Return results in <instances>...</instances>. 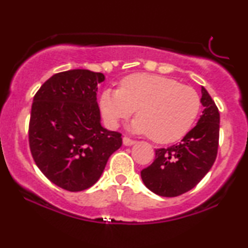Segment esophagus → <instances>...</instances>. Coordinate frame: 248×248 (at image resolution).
<instances>
[{
    "label": "esophagus",
    "mask_w": 248,
    "mask_h": 248,
    "mask_svg": "<svg viewBox=\"0 0 248 248\" xmlns=\"http://www.w3.org/2000/svg\"><path fill=\"white\" fill-rule=\"evenodd\" d=\"M122 141H124V146H133V144L135 143V141L132 140V139H129V138H128V136H124Z\"/></svg>",
    "instance_id": "1"
}]
</instances>
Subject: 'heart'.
Masks as SVG:
<instances>
[{
	"instance_id": "obj_1",
	"label": "heart",
	"mask_w": 248,
	"mask_h": 248,
	"mask_svg": "<svg viewBox=\"0 0 248 248\" xmlns=\"http://www.w3.org/2000/svg\"><path fill=\"white\" fill-rule=\"evenodd\" d=\"M201 96L195 88L161 76L133 75L119 88L102 92L100 108L109 127L130 118L138 109L132 129L146 134L158 143L183 138L195 124L201 110Z\"/></svg>"
}]
</instances>
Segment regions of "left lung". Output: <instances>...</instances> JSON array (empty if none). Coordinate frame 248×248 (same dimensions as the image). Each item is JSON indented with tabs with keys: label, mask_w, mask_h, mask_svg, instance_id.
<instances>
[{
	"label": "left lung",
	"mask_w": 248,
	"mask_h": 248,
	"mask_svg": "<svg viewBox=\"0 0 248 248\" xmlns=\"http://www.w3.org/2000/svg\"><path fill=\"white\" fill-rule=\"evenodd\" d=\"M204 110L195 127L179 143L155 150V160L141 171L150 191L176 197L195 187L215 163L219 142V110L202 86Z\"/></svg>",
	"instance_id": "obj_1"
}]
</instances>
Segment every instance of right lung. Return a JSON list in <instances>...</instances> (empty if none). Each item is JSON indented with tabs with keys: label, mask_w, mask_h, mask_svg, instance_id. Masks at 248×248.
<instances>
[{
	"label": "right lung",
	"mask_w": 248,
	"mask_h": 248,
	"mask_svg": "<svg viewBox=\"0 0 248 248\" xmlns=\"http://www.w3.org/2000/svg\"><path fill=\"white\" fill-rule=\"evenodd\" d=\"M104 80L100 72L65 71L47 79L33 96L31 155L45 177L67 191L95 184L122 144L120 133L100 124L96 91Z\"/></svg>",
	"instance_id": "add662e5"
}]
</instances>
